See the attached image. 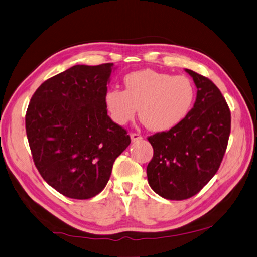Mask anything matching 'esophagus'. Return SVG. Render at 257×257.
I'll list each match as a JSON object with an SVG mask.
<instances>
[{
	"label": "esophagus",
	"mask_w": 257,
	"mask_h": 257,
	"mask_svg": "<svg viewBox=\"0 0 257 257\" xmlns=\"http://www.w3.org/2000/svg\"><path fill=\"white\" fill-rule=\"evenodd\" d=\"M130 138H132V142L133 143H137V142H140V140L143 139V136H140L139 134H130Z\"/></svg>",
	"instance_id": "obj_1"
}]
</instances>
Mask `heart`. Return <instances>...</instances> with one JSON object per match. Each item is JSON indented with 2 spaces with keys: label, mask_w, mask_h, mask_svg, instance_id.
I'll return each mask as SVG.
<instances>
[{
  "label": "heart",
  "mask_w": 257,
  "mask_h": 257,
  "mask_svg": "<svg viewBox=\"0 0 257 257\" xmlns=\"http://www.w3.org/2000/svg\"><path fill=\"white\" fill-rule=\"evenodd\" d=\"M123 83L124 90L112 88L104 94L105 108L118 124L132 121L139 109L149 130L168 132L184 121L195 101V85L186 75L144 69L128 73Z\"/></svg>",
  "instance_id": "1"
}]
</instances>
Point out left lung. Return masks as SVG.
<instances>
[{
    "label": "left lung",
    "instance_id": "left-lung-1",
    "mask_svg": "<svg viewBox=\"0 0 257 257\" xmlns=\"http://www.w3.org/2000/svg\"><path fill=\"white\" fill-rule=\"evenodd\" d=\"M185 71L197 88L194 107L177 127L148 138L154 148L149 186L170 200L190 198L214 177L230 134V111L219 89L206 77Z\"/></svg>",
    "mask_w": 257,
    "mask_h": 257
}]
</instances>
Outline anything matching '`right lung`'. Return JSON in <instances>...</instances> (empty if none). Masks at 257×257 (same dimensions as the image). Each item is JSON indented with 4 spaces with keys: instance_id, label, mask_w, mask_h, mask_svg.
I'll return each mask as SVG.
<instances>
[{
    "instance_id": "obj_1",
    "label": "right lung",
    "mask_w": 257,
    "mask_h": 257,
    "mask_svg": "<svg viewBox=\"0 0 257 257\" xmlns=\"http://www.w3.org/2000/svg\"><path fill=\"white\" fill-rule=\"evenodd\" d=\"M113 63L73 65L37 89L25 129L40 175L65 197L88 199L105 187L130 137L108 115Z\"/></svg>"
}]
</instances>
